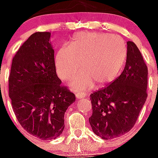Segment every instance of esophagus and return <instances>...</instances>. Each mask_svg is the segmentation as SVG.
Wrapping results in <instances>:
<instances>
[{"mask_svg":"<svg viewBox=\"0 0 158 158\" xmlns=\"http://www.w3.org/2000/svg\"><path fill=\"white\" fill-rule=\"evenodd\" d=\"M76 98H77V99H82V98L84 97L83 95H82L81 93H76Z\"/></svg>","mask_w":158,"mask_h":158,"instance_id":"34e87169","label":"esophagus"}]
</instances>
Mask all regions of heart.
Returning a JSON list of instances; mask_svg holds the SVG:
<instances>
[{"label": "heart", "instance_id": "1", "mask_svg": "<svg viewBox=\"0 0 158 158\" xmlns=\"http://www.w3.org/2000/svg\"><path fill=\"white\" fill-rule=\"evenodd\" d=\"M127 58V47L123 39L107 33L83 31L76 34L69 45H63L56 56L59 77L69 81L81 70L70 86L76 91L91 89L93 83L111 82L121 73Z\"/></svg>", "mask_w": 158, "mask_h": 158}]
</instances>
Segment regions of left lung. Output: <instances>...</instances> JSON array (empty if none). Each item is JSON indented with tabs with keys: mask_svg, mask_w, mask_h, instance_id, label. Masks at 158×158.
<instances>
[{
	"mask_svg": "<svg viewBox=\"0 0 158 158\" xmlns=\"http://www.w3.org/2000/svg\"><path fill=\"white\" fill-rule=\"evenodd\" d=\"M127 44V58L120 76L90 95L93 114L89 121L95 134L104 140L129 132L148 97V67L137 45Z\"/></svg>",
	"mask_w": 158,
	"mask_h": 158,
	"instance_id": "8db88e82",
	"label": "left lung"
}]
</instances>
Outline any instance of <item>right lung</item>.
I'll return each mask as SVG.
<instances>
[{"label": "right lung", "mask_w": 158, "mask_h": 158, "mask_svg": "<svg viewBox=\"0 0 158 158\" xmlns=\"http://www.w3.org/2000/svg\"><path fill=\"white\" fill-rule=\"evenodd\" d=\"M50 32H35L12 60L9 96L17 119L29 134L42 140L59 137L64 115L76 100L56 74Z\"/></svg>", "instance_id": "1"}]
</instances>
